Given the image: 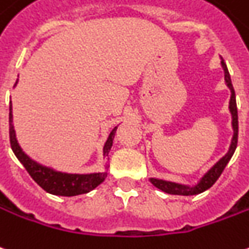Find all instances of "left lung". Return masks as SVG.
I'll list each match as a JSON object with an SVG mask.
<instances>
[{
	"mask_svg": "<svg viewBox=\"0 0 249 249\" xmlns=\"http://www.w3.org/2000/svg\"><path fill=\"white\" fill-rule=\"evenodd\" d=\"M221 59V67L224 70V79H225V85L231 91V100H229V113L232 116V129H233V136L231 140V145L228 148V152L222 158L215 161L213 166L210 167L206 173L203 174L201 178L198 179L197 183L194 185H185V183H178V182H173V180H166V179L160 178H149V182L159 190L164 191L167 194H174V196H197L201 194L205 190L210 189L214 185L215 180L220 178V175L224 171V168L231 160V158L233 156L236 147H237V135H239V121H237V107H236V95H234L233 85L231 81V75L224 59Z\"/></svg>",
	"mask_w": 249,
	"mask_h": 249,
	"instance_id": "8db88e82",
	"label": "left lung"
}]
</instances>
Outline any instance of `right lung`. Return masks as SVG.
<instances>
[{
    "instance_id": "obj_1",
    "label": "right lung",
    "mask_w": 249,
    "mask_h": 249,
    "mask_svg": "<svg viewBox=\"0 0 249 249\" xmlns=\"http://www.w3.org/2000/svg\"><path fill=\"white\" fill-rule=\"evenodd\" d=\"M17 82H18V79L16 81L15 88L17 86ZM116 130H117V126L113 128L112 132L107 136V142L104 144V158H107L109 155V151L112 148ZM9 137L10 147H12V151L15 152L16 158L20 160L22 166L25 167V170L29 173L35 182L50 194L63 196V197H74V196H79V194H86L89 191L95 189L98 185H101L107 178V171L89 174H70L58 171L53 167L41 164L37 160L32 159L28 154H25L16 137L12 101L9 105Z\"/></svg>"
}]
</instances>
